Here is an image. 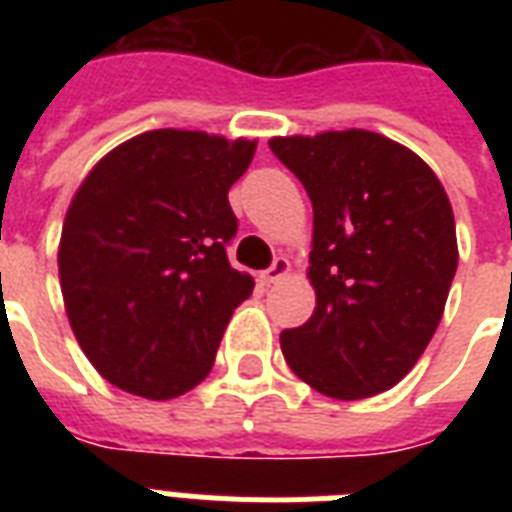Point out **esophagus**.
<instances>
[{
	"mask_svg": "<svg viewBox=\"0 0 512 512\" xmlns=\"http://www.w3.org/2000/svg\"><path fill=\"white\" fill-rule=\"evenodd\" d=\"M289 271H292V265H289L287 257H276L271 263V268H265L263 271V281L265 284H276V281L284 279Z\"/></svg>",
	"mask_w": 512,
	"mask_h": 512,
	"instance_id": "obj_1",
	"label": "esophagus"
}]
</instances>
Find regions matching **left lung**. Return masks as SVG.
<instances>
[{
  "label": "left lung",
  "instance_id": "left-lung-1",
  "mask_svg": "<svg viewBox=\"0 0 512 512\" xmlns=\"http://www.w3.org/2000/svg\"><path fill=\"white\" fill-rule=\"evenodd\" d=\"M313 204L316 311L281 332L289 369L340 401L404 380L444 316L457 271L454 212L436 172L366 130L271 138Z\"/></svg>",
  "mask_w": 512,
  "mask_h": 512
}]
</instances>
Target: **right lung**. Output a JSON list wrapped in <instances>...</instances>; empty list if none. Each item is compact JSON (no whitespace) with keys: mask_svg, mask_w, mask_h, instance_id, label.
<instances>
[{"mask_svg":"<svg viewBox=\"0 0 512 512\" xmlns=\"http://www.w3.org/2000/svg\"><path fill=\"white\" fill-rule=\"evenodd\" d=\"M255 140L151 130L116 146L84 177L60 233L58 273L76 340L111 385L183 396L255 289L225 247L239 220L231 185Z\"/></svg>","mask_w":512,"mask_h":512,"instance_id":"right-lung-1","label":"right lung"}]
</instances>
